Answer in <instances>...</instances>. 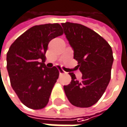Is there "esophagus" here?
Listing matches in <instances>:
<instances>
[{
	"instance_id": "esophagus-1",
	"label": "esophagus",
	"mask_w": 127,
	"mask_h": 127,
	"mask_svg": "<svg viewBox=\"0 0 127 127\" xmlns=\"http://www.w3.org/2000/svg\"><path fill=\"white\" fill-rule=\"evenodd\" d=\"M59 71H60V74H61V75H62V74H65V73H66L63 70H62V69H60Z\"/></svg>"
}]
</instances>
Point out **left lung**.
Masks as SVG:
<instances>
[{
    "label": "left lung",
    "instance_id": "1",
    "mask_svg": "<svg viewBox=\"0 0 127 127\" xmlns=\"http://www.w3.org/2000/svg\"><path fill=\"white\" fill-rule=\"evenodd\" d=\"M78 62L76 67L82 73L80 81L70 73V83L64 86L69 101L78 107H90L102 96L111 78L113 56L109 43L93 30L79 24L62 23Z\"/></svg>",
    "mask_w": 127,
    "mask_h": 127
}]
</instances>
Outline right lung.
Here are the masks:
<instances>
[{
	"instance_id": "add662e5",
	"label": "right lung",
	"mask_w": 127,
	"mask_h": 127,
	"mask_svg": "<svg viewBox=\"0 0 127 127\" xmlns=\"http://www.w3.org/2000/svg\"><path fill=\"white\" fill-rule=\"evenodd\" d=\"M63 34L58 23L34 26L11 45L6 55L11 85L20 101L33 110L44 108L60 75L44 63L48 45Z\"/></svg>"
}]
</instances>
